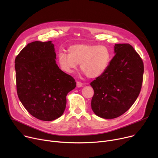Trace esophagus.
I'll use <instances>...</instances> for the list:
<instances>
[{
	"mask_svg": "<svg viewBox=\"0 0 158 158\" xmlns=\"http://www.w3.org/2000/svg\"><path fill=\"white\" fill-rule=\"evenodd\" d=\"M76 85H77V87H78V88L82 87V85H83V84H82L81 82H79V81H77V84Z\"/></svg>",
	"mask_w": 158,
	"mask_h": 158,
	"instance_id": "1",
	"label": "esophagus"
}]
</instances>
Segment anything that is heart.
<instances>
[{
  "mask_svg": "<svg viewBox=\"0 0 158 158\" xmlns=\"http://www.w3.org/2000/svg\"><path fill=\"white\" fill-rule=\"evenodd\" d=\"M69 54L58 53V63L67 73L76 69L78 64L86 76L95 78L102 75L108 68L112 59L111 50L104 45L88 44H74L69 47Z\"/></svg>",
  "mask_w": 158,
  "mask_h": 158,
  "instance_id": "obj_1",
  "label": "heart"
}]
</instances>
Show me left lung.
I'll list each match as a JSON object with an SVG mask.
<instances>
[{
    "label": "left lung",
    "mask_w": 158,
    "mask_h": 158,
    "mask_svg": "<svg viewBox=\"0 0 158 158\" xmlns=\"http://www.w3.org/2000/svg\"><path fill=\"white\" fill-rule=\"evenodd\" d=\"M115 55L106 71L90 85L94 90L92 109L98 117L117 118L138 98L142 86V59L129 44L114 45Z\"/></svg>",
    "instance_id": "1"
}]
</instances>
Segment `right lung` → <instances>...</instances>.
I'll use <instances>...</instances> for the list:
<instances>
[{
	"mask_svg": "<svg viewBox=\"0 0 158 158\" xmlns=\"http://www.w3.org/2000/svg\"><path fill=\"white\" fill-rule=\"evenodd\" d=\"M54 45L33 41L15 58L16 85L22 105L33 117L52 121L63 114L66 95L76 86L75 79L56 63Z\"/></svg>",
	"mask_w": 158,
	"mask_h": 158,
	"instance_id": "1",
	"label": "right lung"
}]
</instances>
